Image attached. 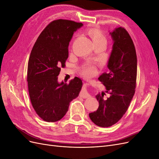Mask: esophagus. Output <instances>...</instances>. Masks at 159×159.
<instances>
[{
	"instance_id": "esophagus-1",
	"label": "esophagus",
	"mask_w": 159,
	"mask_h": 159,
	"mask_svg": "<svg viewBox=\"0 0 159 159\" xmlns=\"http://www.w3.org/2000/svg\"><path fill=\"white\" fill-rule=\"evenodd\" d=\"M89 85L88 83H84V88L81 90V93H80V97L83 98H88L90 97V95L88 93V91L87 90V87Z\"/></svg>"
}]
</instances>
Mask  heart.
Instances as JSON below:
<instances>
[{"instance_id": "heart-1", "label": "heart", "mask_w": 159, "mask_h": 159, "mask_svg": "<svg viewBox=\"0 0 159 159\" xmlns=\"http://www.w3.org/2000/svg\"><path fill=\"white\" fill-rule=\"evenodd\" d=\"M89 34L92 38L94 43H97L99 42H106V38L103 34L101 32V31L98 29H92L90 30ZM96 71H97V69L94 66H88L85 68L82 71V75L86 78H89V77L92 76L94 75Z\"/></svg>"}]
</instances>
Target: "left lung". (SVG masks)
<instances>
[{
	"mask_svg": "<svg viewBox=\"0 0 159 159\" xmlns=\"http://www.w3.org/2000/svg\"><path fill=\"white\" fill-rule=\"evenodd\" d=\"M109 34L113 44L107 63L109 71L98 78L109 97L105 99L104 92L98 93L95 98L99 102V107L89 114L91 121L102 127L112 126L121 119L136 87L137 59L131 36L122 27L115 28Z\"/></svg>",
	"mask_w": 159,
	"mask_h": 159,
	"instance_id": "1",
	"label": "left lung"
}]
</instances>
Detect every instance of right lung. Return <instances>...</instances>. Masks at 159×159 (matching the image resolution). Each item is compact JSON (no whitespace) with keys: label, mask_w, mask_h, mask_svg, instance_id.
<instances>
[{"label":"right lung","mask_w":159,"mask_h":159,"mask_svg":"<svg viewBox=\"0 0 159 159\" xmlns=\"http://www.w3.org/2000/svg\"><path fill=\"white\" fill-rule=\"evenodd\" d=\"M82 23L59 19L52 21L38 36L28 60L27 81L35 111L47 122H56L68 111L70 103L78 97L82 80L75 77L59 82L61 67L68 57V46Z\"/></svg>","instance_id":"1"}]
</instances>
